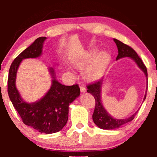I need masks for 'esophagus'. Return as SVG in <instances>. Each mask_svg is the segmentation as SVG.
<instances>
[{
	"label": "esophagus",
	"mask_w": 157,
	"mask_h": 157,
	"mask_svg": "<svg viewBox=\"0 0 157 157\" xmlns=\"http://www.w3.org/2000/svg\"><path fill=\"white\" fill-rule=\"evenodd\" d=\"M80 89H81V91L83 92V93H84V92L86 91V89L83 86H80Z\"/></svg>",
	"instance_id": "esophagus-1"
}]
</instances>
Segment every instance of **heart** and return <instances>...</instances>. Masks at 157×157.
<instances>
[{"mask_svg": "<svg viewBox=\"0 0 157 157\" xmlns=\"http://www.w3.org/2000/svg\"><path fill=\"white\" fill-rule=\"evenodd\" d=\"M97 50H91L82 56L74 60V65L83 71V76L86 80L94 81L99 78L108 67L111 56L106 51L98 53Z\"/></svg>", "mask_w": 157, "mask_h": 157, "instance_id": "1", "label": "heart"}]
</instances>
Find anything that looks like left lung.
Segmentation results:
<instances>
[{
	"label": "left lung",
	"instance_id": "1",
	"mask_svg": "<svg viewBox=\"0 0 157 157\" xmlns=\"http://www.w3.org/2000/svg\"><path fill=\"white\" fill-rule=\"evenodd\" d=\"M113 40L117 44V46L118 48V51H119V54H118L117 57V60L121 59L124 57H130L136 62L137 66L143 71L146 75V77L147 78V69L146 66L144 64L141 58L139 56L138 54L136 53L134 49L132 47H130L128 45H126L124 43H122L120 40L113 38ZM103 82V79H100V80L96 81L94 83H89L87 85V92H89L91 94L93 95V96L95 98V109H94V111L92 116L93 118V121L94 123L96 124V126L98 127L102 128V129H114V128H119L120 126L124 125V124L128 123V122L132 121L133 119H134L135 116H136L137 111L136 113H134L132 117L127 119H116L111 117L105 109L103 106V104L101 101V85ZM148 83V81H147ZM146 96H147V93L145 94L144 98V101L145 100Z\"/></svg>",
	"mask_w": 157,
	"mask_h": 157
}]
</instances>
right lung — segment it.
Returning a JSON list of instances; mask_svg holds the SVG:
<instances>
[{
  "label": "right lung",
  "mask_w": 157,
  "mask_h": 157,
  "mask_svg": "<svg viewBox=\"0 0 157 157\" xmlns=\"http://www.w3.org/2000/svg\"><path fill=\"white\" fill-rule=\"evenodd\" d=\"M46 38H38L13 61L8 74V93L14 108L25 125L40 133L53 134L61 131L67 123L69 104L80 95L78 85L61 84L55 78L54 71L50 68L53 77L52 85L48 93L38 101L32 104L25 102L16 87V73L21 61L40 56Z\"/></svg>",
  "instance_id": "obj_1"
}]
</instances>
